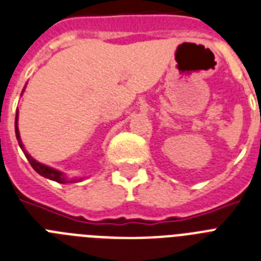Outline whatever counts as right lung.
<instances>
[{
  "label": "right lung",
  "instance_id": "add662e5",
  "mask_svg": "<svg viewBox=\"0 0 261 261\" xmlns=\"http://www.w3.org/2000/svg\"><path fill=\"white\" fill-rule=\"evenodd\" d=\"M17 120H18V112H17V115H15V136H17L18 144H19V146H21L22 150H23L24 155H26V158H28V160H29L30 165H31V166H33V169H34V170L37 171L38 174H41L42 177L48 178V179H53V181L59 182V184H72V182H76V179H67V178L64 177L63 174H62L61 171H58V170H55V169H51V168H48V166H44V165L39 164V162L35 161L34 158L31 157V155L29 154V153L26 152V150H24L23 144H22L21 137H19L18 126H17Z\"/></svg>",
  "mask_w": 261,
  "mask_h": 261
}]
</instances>
